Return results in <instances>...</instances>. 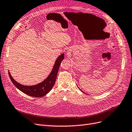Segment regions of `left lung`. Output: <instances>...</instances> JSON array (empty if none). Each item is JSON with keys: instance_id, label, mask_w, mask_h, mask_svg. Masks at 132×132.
Here are the masks:
<instances>
[{"instance_id": "8db88e82", "label": "left lung", "mask_w": 132, "mask_h": 132, "mask_svg": "<svg viewBox=\"0 0 132 132\" xmlns=\"http://www.w3.org/2000/svg\"><path fill=\"white\" fill-rule=\"evenodd\" d=\"M84 93H85V92H84Z\"/></svg>"}]
</instances>
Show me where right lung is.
I'll list each match as a JSON object with an SVG mask.
<instances>
[{
  "label": "right lung",
  "mask_w": 132,
  "mask_h": 132,
  "mask_svg": "<svg viewBox=\"0 0 132 132\" xmlns=\"http://www.w3.org/2000/svg\"><path fill=\"white\" fill-rule=\"evenodd\" d=\"M63 59H64V54L63 53L57 58L50 75L45 80L37 85L32 86H25L21 85L13 78L9 71L10 78L14 85L19 90L23 92V93L32 97H43L47 95L51 90L54 85L59 69L60 63L63 60Z\"/></svg>",
  "instance_id": "1"
}]
</instances>
